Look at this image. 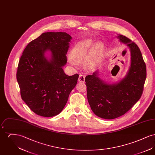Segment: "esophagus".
Returning <instances> with one entry per match:
<instances>
[{
    "instance_id": "1",
    "label": "esophagus",
    "mask_w": 155,
    "mask_h": 155,
    "mask_svg": "<svg viewBox=\"0 0 155 155\" xmlns=\"http://www.w3.org/2000/svg\"><path fill=\"white\" fill-rule=\"evenodd\" d=\"M85 76L84 75L80 74L78 81V82H80L83 83V82H84V81H85Z\"/></svg>"
}]
</instances>
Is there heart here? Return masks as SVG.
<instances>
[{
  "label": "heart",
  "mask_w": 155,
  "mask_h": 155,
  "mask_svg": "<svg viewBox=\"0 0 155 155\" xmlns=\"http://www.w3.org/2000/svg\"><path fill=\"white\" fill-rule=\"evenodd\" d=\"M104 51V46L102 42L94 43L91 39H87L76 45L70 52L71 62L73 64L84 61L85 67L94 70L99 66L102 61Z\"/></svg>",
  "instance_id": "obj_1"
}]
</instances>
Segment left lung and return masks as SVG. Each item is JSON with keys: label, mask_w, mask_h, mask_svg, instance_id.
I'll use <instances>...</instances> for the list:
<instances>
[{"label": "left lung", "mask_w": 155, "mask_h": 155, "mask_svg": "<svg viewBox=\"0 0 155 155\" xmlns=\"http://www.w3.org/2000/svg\"><path fill=\"white\" fill-rule=\"evenodd\" d=\"M130 50L131 64L124 78L109 84L99 77V70L85 77L87 98L97 116L111 120L124 114L140 99L147 77L146 64L140 48L129 38L117 36Z\"/></svg>", "instance_id": "left-lung-1"}]
</instances>
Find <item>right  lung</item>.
Returning a JSON list of instances; mask_svg holds the SVG:
<instances>
[{
	"mask_svg": "<svg viewBox=\"0 0 155 155\" xmlns=\"http://www.w3.org/2000/svg\"><path fill=\"white\" fill-rule=\"evenodd\" d=\"M71 37L63 32H48L30 42L21 56L17 71L22 100L39 116L59 114L75 88L78 74L69 76L63 67ZM50 51V58L45 56Z\"/></svg>",
	"mask_w": 155,
	"mask_h": 155,
	"instance_id": "1",
	"label": "right lung"
}]
</instances>
